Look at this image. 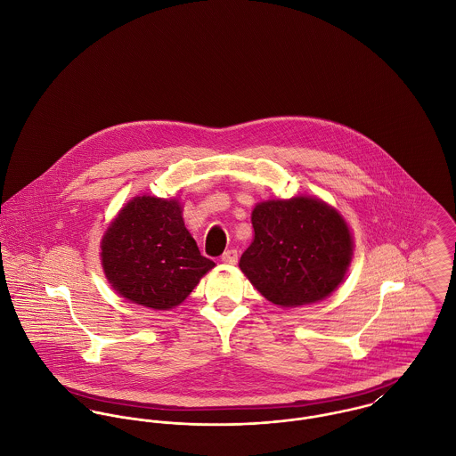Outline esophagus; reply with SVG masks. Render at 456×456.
Masks as SVG:
<instances>
[{
  "mask_svg": "<svg viewBox=\"0 0 456 456\" xmlns=\"http://www.w3.org/2000/svg\"><path fill=\"white\" fill-rule=\"evenodd\" d=\"M237 260H239L237 249H228V251H224L223 256H221V261H224V263H228V265H235Z\"/></svg>",
  "mask_w": 456,
  "mask_h": 456,
  "instance_id": "esophagus-1",
  "label": "esophagus"
}]
</instances>
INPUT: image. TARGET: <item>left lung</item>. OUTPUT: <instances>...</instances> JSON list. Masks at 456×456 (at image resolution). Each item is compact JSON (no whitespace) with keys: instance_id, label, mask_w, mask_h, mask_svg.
<instances>
[{"instance_id":"left-lung-1","label":"left lung","mask_w":456,"mask_h":456,"mask_svg":"<svg viewBox=\"0 0 456 456\" xmlns=\"http://www.w3.org/2000/svg\"><path fill=\"white\" fill-rule=\"evenodd\" d=\"M251 221L255 240L239 265L266 300L282 307L305 305L340 284L353 239L325 201L305 196L263 201Z\"/></svg>"}]
</instances>
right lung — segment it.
<instances>
[{
  "label": "right lung",
  "instance_id": "1",
  "mask_svg": "<svg viewBox=\"0 0 456 456\" xmlns=\"http://www.w3.org/2000/svg\"><path fill=\"white\" fill-rule=\"evenodd\" d=\"M102 263L114 289L134 304L167 311L186 300L216 263L201 256L175 200L138 196L102 240Z\"/></svg>",
  "mask_w": 456,
  "mask_h": 456
}]
</instances>
